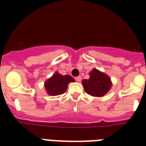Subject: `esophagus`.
Returning a JSON list of instances; mask_svg holds the SVG:
<instances>
[{
  "label": "esophagus",
  "mask_w": 146,
  "mask_h": 146,
  "mask_svg": "<svg viewBox=\"0 0 146 146\" xmlns=\"http://www.w3.org/2000/svg\"><path fill=\"white\" fill-rule=\"evenodd\" d=\"M75 80H76V81H78V82H80V80H81V76H76V77H75Z\"/></svg>",
  "instance_id": "obj_1"
}]
</instances>
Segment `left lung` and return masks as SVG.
I'll list each match as a JSON object with an SVG mask.
<instances>
[{
    "instance_id": "1",
    "label": "left lung",
    "mask_w": 146,
    "mask_h": 146,
    "mask_svg": "<svg viewBox=\"0 0 146 146\" xmlns=\"http://www.w3.org/2000/svg\"><path fill=\"white\" fill-rule=\"evenodd\" d=\"M82 84L85 92L88 95L95 97L103 96L111 88L110 77L96 69L92 70L90 73V78L88 80H84Z\"/></svg>"
}]
</instances>
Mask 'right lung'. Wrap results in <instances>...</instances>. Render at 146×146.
<instances>
[{
  "label": "right lung",
  "mask_w": 146,
  "mask_h": 146,
  "mask_svg": "<svg viewBox=\"0 0 146 146\" xmlns=\"http://www.w3.org/2000/svg\"><path fill=\"white\" fill-rule=\"evenodd\" d=\"M74 82V79L70 75L62 76L59 73H54L50 79L45 82V88L48 95H59L66 92L68 87V84Z\"/></svg>",
  "instance_id": "1"
}]
</instances>
